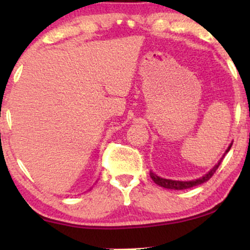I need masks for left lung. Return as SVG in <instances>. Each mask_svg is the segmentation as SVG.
Masks as SVG:
<instances>
[{"instance_id": "8db88e82", "label": "left lung", "mask_w": 250, "mask_h": 250, "mask_svg": "<svg viewBox=\"0 0 250 250\" xmlns=\"http://www.w3.org/2000/svg\"><path fill=\"white\" fill-rule=\"evenodd\" d=\"M231 146H233V143H230V146H229L228 149L226 150L225 155L228 153L229 150H230ZM225 155H223V157H225ZM222 159L220 160L219 163H217L216 166L213 169H210V171H208L207 174L205 175V176L200 177V179H196V180H191V181H177V180H169V179H163V177H160L157 176L156 174H154L153 171H150V177L153 179V181L156 185L161 186L163 188H168V189H175V190H183V189H188V188H191V187H195V186H199V185H202L203 182H206V181H208L210 179L211 176L215 174V171L217 170V168L220 167L221 162H222Z\"/></svg>"}]
</instances>
